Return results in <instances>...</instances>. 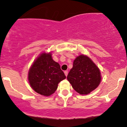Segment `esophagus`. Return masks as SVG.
Returning a JSON list of instances; mask_svg holds the SVG:
<instances>
[{
  "mask_svg": "<svg viewBox=\"0 0 127 127\" xmlns=\"http://www.w3.org/2000/svg\"><path fill=\"white\" fill-rule=\"evenodd\" d=\"M64 74H65V76H67V75H68V72L67 71H64Z\"/></svg>",
  "mask_w": 127,
  "mask_h": 127,
  "instance_id": "1",
  "label": "esophagus"
}]
</instances>
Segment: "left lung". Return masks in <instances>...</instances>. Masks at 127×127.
I'll list each match as a JSON object with an SVG mask.
<instances>
[{
  "instance_id": "8db88e82",
  "label": "left lung",
  "mask_w": 127,
  "mask_h": 127,
  "mask_svg": "<svg viewBox=\"0 0 127 127\" xmlns=\"http://www.w3.org/2000/svg\"><path fill=\"white\" fill-rule=\"evenodd\" d=\"M67 79L77 93L87 95L97 88L101 77L98 67L90 58L82 54L74 60Z\"/></svg>"
}]
</instances>
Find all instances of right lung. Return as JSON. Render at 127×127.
I'll list each match as a JSON object with an SVG mask.
<instances>
[{
    "label": "right lung",
    "instance_id": "obj_1",
    "mask_svg": "<svg viewBox=\"0 0 127 127\" xmlns=\"http://www.w3.org/2000/svg\"><path fill=\"white\" fill-rule=\"evenodd\" d=\"M51 53L43 52L36 59L30 68L29 82L36 93L49 96L55 93L60 82L65 79L60 65L52 60Z\"/></svg>",
    "mask_w": 127,
    "mask_h": 127
}]
</instances>
